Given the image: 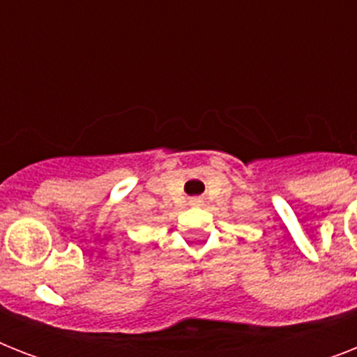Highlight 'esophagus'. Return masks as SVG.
<instances>
[{"label": "esophagus", "mask_w": 357, "mask_h": 357, "mask_svg": "<svg viewBox=\"0 0 357 357\" xmlns=\"http://www.w3.org/2000/svg\"><path fill=\"white\" fill-rule=\"evenodd\" d=\"M189 204H190V206H192V207H200L202 204H204V200H202V198H190Z\"/></svg>", "instance_id": "34e87169"}]
</instances>
